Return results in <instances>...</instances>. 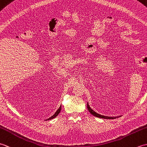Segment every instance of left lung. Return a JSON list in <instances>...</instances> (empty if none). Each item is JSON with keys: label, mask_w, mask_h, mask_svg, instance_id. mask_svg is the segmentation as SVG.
I'll return each instance as SVG.
<instances>
[{"label": "left lung", "mask_w": 147, "mask_h": 147, "mask_svg": "<svg viewBox=\"0 0 147 147\" xmlns=\"http://www.w3.org/2000/svg\"><path fill=\"white\" fill-rule=\"evenodd\" d=\"M87 108H88V110L89 111V112L91 113L92 115H94L95 117H100V118H102V119H116L117 117H108V116H104V115H102L99 114L98 113H96L95 111H93L92 109L90 108V107L88 105V103H87Z\"/></svg>", "instance_id": "left-lung-1"}]
</instances>
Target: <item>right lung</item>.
Masks as SVG:
<instances>
[{"mask_svg": "<svg viewBox=\"0 0 147 147\" xmlns=\"http://www.w3.org/2000/svg\"><path fill=\"white\" fill-rule=\"evenodd\" d=\"M61 107H59V109H58V110L57 111H56V112H55V113L54 114V115H52V116H51V117H50V118H49L48 119H47V120H51V119H54V118H55L56 116H57V115L59 114V113H60V112H61Z\"/></svg>", "mask_w": 147, "mask_h": 147, "instance_id": "right-lung-1", "label": "right lung"}]
</instances>
